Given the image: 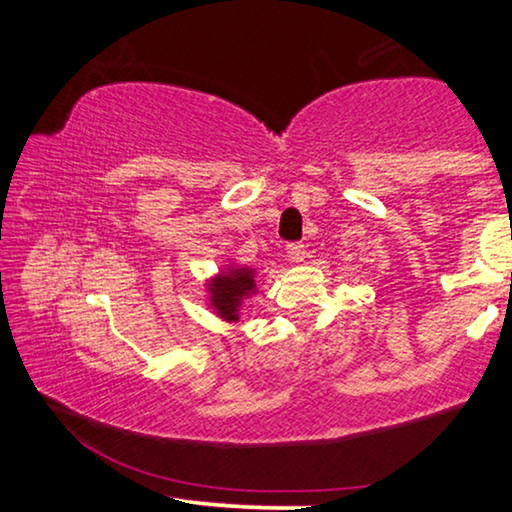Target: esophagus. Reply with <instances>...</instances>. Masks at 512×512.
<instances>
[{
  "label": "esophagus",
  "instance_id": "1",
  "mask_svg": "<svg viewBox=\"0 0 512 512\" xmlns=\"http://www.w3.org/2000/svg\"><path fill=\"white\" fill-rule=\"evenodd\" d=\"M287 255H289V259L291 262H296V264H300L302 259H305V255H307V250H305V246L302 244H298V241H293V244H289L287 246Z\"/></svg>",
  "mask_w": 512,
  "mask_h": 512
}]
</instances>
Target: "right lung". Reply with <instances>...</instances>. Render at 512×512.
I'll use <instances>...</instances> for the list:
<instances>
[{
    "mask_svg": "<svg viewBox=\"0 0 512 512\" xmlns=\"http://www.w3.org/2000/svg\"><path fill=\"white\" fill-rule=\"evenodd\" d=\"M210 291H212V307L219 311L225 320H239L237 307L241 298H244L246 293L255 291L253 271H248V268H237V271L214 280Z\"/></svg>",
    "mask_w": 512,
    "mask_h": 512,
    "instance_id": "right-lung-1",
    "label": "right lung"
}]
</instances>
